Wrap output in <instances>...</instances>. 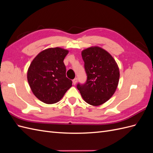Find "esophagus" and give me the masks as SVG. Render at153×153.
Wrapping results in <instances>:
<instances>
[{"label":"esophagus","mask_w":153,"mask_h":153,"mask_svg":"<svg viewBox=\"0 0 153 153\" xmlns=\"http://www.w3.org/2000/svg\"><path fill=\"white\" fill-rule=\"evenodd\" d=\"M77 81H78L77 78H75V79H73V84L74 85H76V84L77 83Z\"/></svg>","instance_id":"1"}]
</instances>
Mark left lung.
I'll return each instance as SVG.
<instances>
[{
  "mask_svg": "<svg viewBox=\"0 0 153 153\" xmlns=\"http://www.w3.org/2000/svg\"><path fill=\"white\" fill-rule=\"evenodd\" d=\"M87 80L84 85H77L82 98L92 106L106 102L118 86L120 73L116 61L107 51L98 46L83 50Z\"/></svg>",
  "mask_w": 153,
  "mask_h": 153,
  "instance_id": "obj_1",
  "label": "left lung"
}]
</instances>
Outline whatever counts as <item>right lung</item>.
I'll list each match as a JSON object with an SVG mask.
<instances>
[{
	"instance_id": "obj_1",
	"label": "right lung",
	"mask_w": 153,
	"mask_h": 153,
	"mask_svg": "<svg viewBox=\"0 0 153 153\" xmlns=\"http://www.w3.org/2000/svg\"><path fill=\"white\" fill-rule=\"evenodd\" d=\"M69 50L60 47L41 51L32 60L27 70V80L32 93L46 104L61 100L72 86L66 76L64 59Z\"/></svg>"
}]
</instances>
